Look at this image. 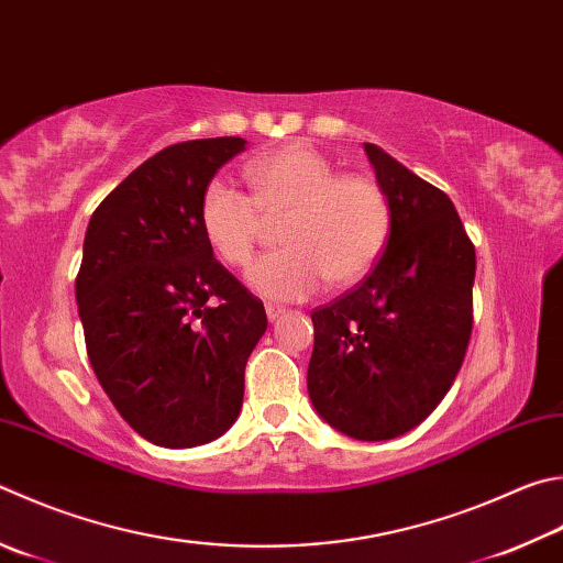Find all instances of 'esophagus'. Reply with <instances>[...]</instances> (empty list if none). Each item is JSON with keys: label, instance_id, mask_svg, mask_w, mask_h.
I'll return each mask as SVG.
<instances>
[{"label": "esophagus", "instance_id": "esophagus-1", "mask_svg": "<svg viewBox=\"0 0 563 563\" xmlns=\"http://www.w3.org/2000/svg\"><path fill=\"white\" fill-rule=\"evenodd\" d=\"M285 312V308L283 305H275V302H268L265 305V314H268V320L273 322V320H278V317Z\"/></svg>", "mask_w": 563, "mask_h": 563}]
</instances>
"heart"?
<instances>
[{"instance_id": "1", "label": "heart", "mask_w": 563, "mask_h": 563, "mask_svg": "<svg viewBox=\"0 0 563 563\" xmlns=\"http://www.w3.org/2000/svg\"><path fill=\"white\" fill-rule=\"evenodd\" d=\"M251 194L213 179L199 201V227L219 258L243 268L280 221V251L253 263L251 285L278 300H305L330 280L336 288L364 280L391 239L394 209L382 181L340 172L310 145H288L246 167Z\"/></svg>"}]
</instances>
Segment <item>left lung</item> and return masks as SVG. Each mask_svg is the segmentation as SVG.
<instances>
[{
    "instance_id": "left-lung-1",
    "label": "left lung",
    "mask_w": 563,
    "mask_h": 563,
    "mask_svg": "<svg viewBox=\"0 0 563 563\" xmlns=\"http://www.w3.org/2000/svg\"><path fill=\"white\" fill-rule=\"evenodd\" d=\"M364 150L391 199V239L356 288L312 310L308 391L336 431L388 441L426 421L463 366L475 246L445 191Z\"/></svg>"
}]
</instances>
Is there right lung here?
Masks as SVG:
<instances>
[{"instance_id": "obj_1", "label": "right lung", "mask_w": 563, "mask_h": 563, "mask_svg": "<svg viewBox=\"0 0 563 563\" xmlns=\"http://www.w3.org/2000/svg\"><path fill=\"white\" fill-rule=\"evenodd\" d=\"M241 137L169 145L90 217L76 275L90 366L118 413L162 448L229 431L268 327L263 302L213 258L199 201Z\"/></svg>"}]
</instances>
